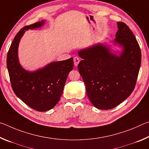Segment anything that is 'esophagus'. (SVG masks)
Returning a JSON list of instances; mask_svg holds the SVG:
<instances>
[{
    "instance_id": "obj_1",
    "label": "esophagus",
    "mask_w": 149,
    "mask_h": 149,
    "mask_svg": "<svg viewBox=\"0 0 149 149\" xmlns=\"http://www.w3.org/2000/svg\"><path fill=\"white\" fill-rule=\"evenodd\" d=\"M79 61H80V60L78 57H74V65H75V66H77Z\"/></svg>"
}]
</instances>
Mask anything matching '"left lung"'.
Wrapping results in <instances>:
<instances>
[{
	"label": "left lung",
	"mask_w": 149,
	"mask_h": 149,
	"mask_svg": "<svg viewBox=\"0 0 149 149\" xmlns=\"http://www.w3.org/2000/svg\"><path fill=\"white\" fill-rule=\"evenodd\" d=\"M118 31L112 45L97 43L81 49L83 59L78 70L93 105L101 110L114 108L134 89L141 62L137 39L127 25L117 22Z\"/></svg>",
	"instance_id": "obj_1"
}]
</instances>
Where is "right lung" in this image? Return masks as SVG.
I'll return each mask as SVG.
<instances>
[{"instance_id": "add662e5", "label": "right lung", "mask_w": 149, "mask_h": 149, "mask_svg": "<svg viewBox=\"0 0 149 149\" xmlns=\"http://www.w3.org/2000/svg\"><path fill=\"white\" fill-rule=\"evenodd\" d=\"M45 20L22 28L12 41L6 64L14 92L29 107L39 112L53 108L60 100L68 75L74 68L73 58L54 61L34 71L24 69L18 58V47L26 31L41 28Z\"/></svg>"}]
</instances>
